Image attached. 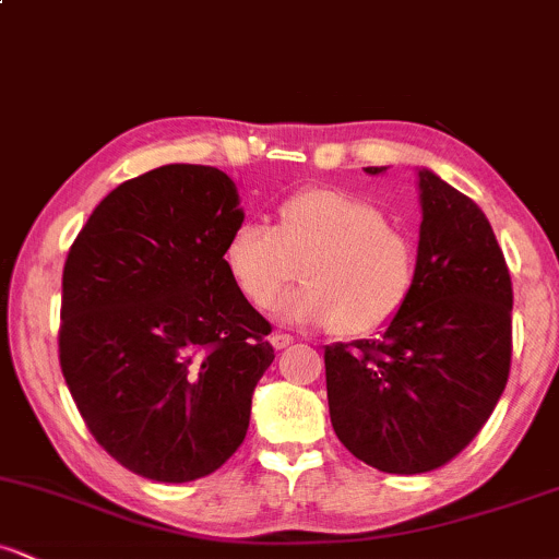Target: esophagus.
I'll list each match as a JSON object with an SVG mask.
<instances>
[{
    "instance_id": "obj_1",
    "label": "esophagus",
    "mask_w": 559,
    "mask_h": 559,
    "mask_svg": "<svg viewBox=\"0 0 559 559\" xmlns=\"http://www.w3.org/2000/svg\"><path fill=\"white\" fill-rule=\"evenodd\" d=\"M271 342H273L275 349H286V346L294 342V336H288V333H281V331H275L273 336H271Z\"/></svg>"
}]
</instances>
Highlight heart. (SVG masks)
I'll return each mask as SVG.
<instances>
[{
  "instance_id": "b5f03b06",
  "label": "heart",
  "mask_w": 559,
  "mask_h": 559,
  "mask_svg": "<svg viewBox=\"0 0 559 559\" xmlns=\"http://www.w3.org/2000/svg\"><path fill=\"white\" fill-rule=\"evenodd\" d=\"M223 265L249 305L288 323H331L338 336H370L396 320L418 281L413 241L368 199L301 189L275 207V226L243 221L223 247Z\"/></svg>"
}]
</instances>
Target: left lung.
<instances>
[{"instance_id": "1", "label": "left lung", "mask_w": 559, "mask_h": 559, "mask_svg": "<svg viewBox=\"0 0 559 559\" xmlns=\"http://www.w3.org/2000/svg\"><path fill=\"white\" fill-rule=\"evenodd\" d=\"M418 176L413 297L381 338L325 349L338 441L396 476L436 471L476 439L512 357V281L484 210L431 170Z\"/></svg>"}]
</instances>
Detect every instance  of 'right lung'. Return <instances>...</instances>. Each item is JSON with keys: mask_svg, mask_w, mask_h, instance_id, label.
I'll return each instance as SVG.
<instances>
[{"mask_svg": "<svg viewBox=\"0 0 559 559\" xmlns=\"http://www.w3.org/2000/svg\"><path fill=\"white\" fill-rule=\"evenodd\" d=\"M243 213L207 165H163L110 191L62 271L60 368L96 444L136 476L186 484L241 447L271 323L223 247Z\"/></svg>", "mask_w": 559, "mask_h": 559, "instance_id": "1", "label": "right lung"}]
</instances>
